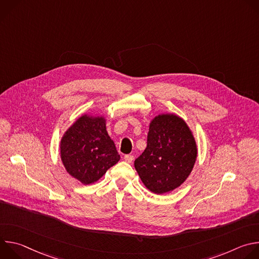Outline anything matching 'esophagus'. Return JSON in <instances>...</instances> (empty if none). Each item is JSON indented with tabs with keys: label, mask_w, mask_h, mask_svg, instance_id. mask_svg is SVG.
<instances>
[{
	"label": "esophagus",
	"mask_w": 259,
	"mask_h": 259,
	"mask_svg": "<svg viewBox=\"0 0 259 259\" xmlns=\"http://www.w3.org/2000/svg\"><path fill=\"white\" fill-rule=\"evenodd\" d=\"M124 160H125L127 163H132L133 160H134V158H133V156H131V155H126V156L124 157Z\"/></svg>",
	"instance_id": "esophagus-1"
}]
</instances>
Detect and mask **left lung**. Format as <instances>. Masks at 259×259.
<instances>
[{"instance_id": "obj_1", "label": "left lung", "mask_w": 259, "mask_h": 259, "mask_svg": "<svg viewBox=\"0 0 259 259\" xmlns=\"http://www.w3.org/2000/svg\"><path fill=\"white\" fill-rule=\"evenodd\" d=\"M197 155L196 140L187 123L176 115L162 114L152 120L146 149L134 167L146 189L162 195L186 181Z\"/></svg>"}]
</instances>
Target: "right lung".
Listing matches in <instances>:
<instances>
[{"instance_id":"add662e5","label":"right lung","mask_w":259,"mask_h":259,"mask_svg":"<svg viewBox=\"0 0 259 259\" xmlns=\"http://www.w3.org/2000/svg\"><path fill=\"white\" fill-rule=\"evenodd\" d=\"M60 158L69 175L91 184L119 162L120 155L107 134L105 119L84 115L63 134Z\"/></svg>"}]
</instances>
